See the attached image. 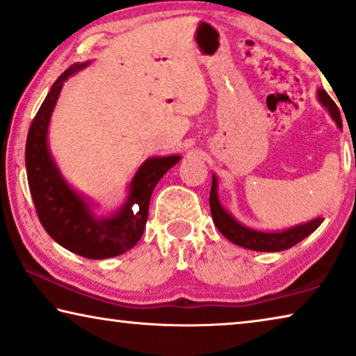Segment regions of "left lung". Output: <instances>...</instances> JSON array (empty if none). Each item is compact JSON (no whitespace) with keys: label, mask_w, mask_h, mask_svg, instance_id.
I'll return each instance as SVG.
<instances>
[{"label":"left lung","mask_w":356,"mask_h":356,"mask_svg":"<svg viewBox=\"0 0 356 356\" xmlns=\"http://www.w3.org/2000/svg\"><path fill=\"white\" fill-rule=\"evenodd\" d=\"M318 99L320 102L325 105V107L330 110V113L332 116V120L336 121L339 127H342V120H341V113H339V108L334 100L327 95L325 89H320L318 91ZM209 206H211V214H212V220L219 232L224 235L227 240H230L235 245L246 248V249H252V251H261V252H277V251H284V249L293 248L297 243L304 240L314 233L323 219L310 220L304 225H297L293 227V229L284 230V232H278V233H264V232H256L248 229V227L238 224V222L233 219V217L227 212L224 208H222L219 203V198H217V180L216 177H212V185H211V193H209Z\"/></svg>","instance_id":"1"}]
</instances>
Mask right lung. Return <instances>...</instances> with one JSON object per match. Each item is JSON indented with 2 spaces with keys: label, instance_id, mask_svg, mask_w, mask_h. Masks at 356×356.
Returning <instances> with one entry per match:
<instances>
[{
  "label": "right lung",
  "instance_id": "add662e5",
  "mask_svg": "<svg viewBox=\"0 0 356 356\" xmlns=\"http://www.w3.org/2000/svg\"><path fill=\"white\" fill-rule=\"evenodd\" d=\"M86 65L75 63L57 78L31 121L25 147L26 179L36 214L52 240L78 256L107 259L129 251L140 240L153 190L164 174L179 163L180 156L147 160L132 179L129 198L118 214L107 219L94 217L86 201L60 177L46 140L51 113L63 81Z\"/></svg>",
  "mask_w": 356,
  "mask_h": 356
}]
</instances>
